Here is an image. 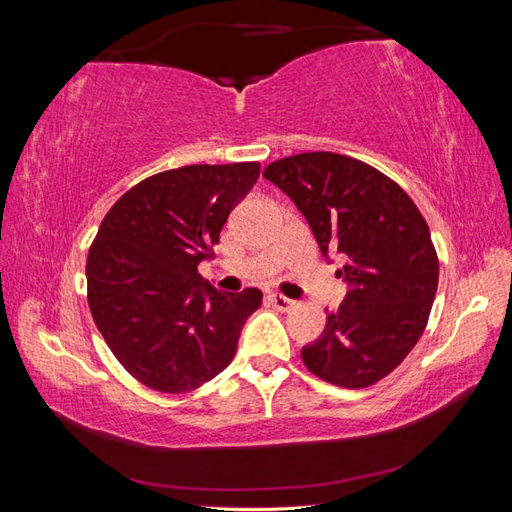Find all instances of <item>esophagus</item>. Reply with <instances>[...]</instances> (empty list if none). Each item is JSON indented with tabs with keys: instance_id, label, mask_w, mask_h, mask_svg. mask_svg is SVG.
Instances as JSON below:
<instances>
[{
	"instance_id": "1",
	"label": "esophagus",
	"mask_w": 512,
	"mask_h": 512,
	"mask_svg": "<svg viewBox=\"0 0 512 512\" xmlns=\"http://www.w3.org/2000/svg\"><path fill=\"white\" fill-rule=\"evenodd\" d=\"M271 305L275 307V309H280V312H290V309H294L297 307V303H294L292 299H288V297H284V294H271Z\"/></svg>"
}]
</instances>
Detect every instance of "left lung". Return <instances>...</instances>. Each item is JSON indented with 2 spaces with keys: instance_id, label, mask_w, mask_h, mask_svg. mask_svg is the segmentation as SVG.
Returning a JSON list of instances; mask_svg holds the SVG:
<instances>
[{
  "instance_id": "8db88e82",
  "label": "left lung",
  "mask_w": 512,
  "mask_h": 512,
  "mask_svg": "<svg viewBox=\"0 0 512 512\" xmlns=\"http://www.w3.org/2000/svg\"><path fill=\"white\" fill-rule=\"evenodd\" d=\"M312 228L322 256L342 254L348 286L305 367L344 389L389 376L427 327L438 290L431 232L399 185L361 160L331 151L299 153L265 168Z\"/></svg>"
}]
</instances>
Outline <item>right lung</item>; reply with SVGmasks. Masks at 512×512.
Segmentation results:
<instances>
[{
    "label": "right lung",
    "instance_id": "1",
    "mask_svg": "<svg viewBox=\"0 0 512 512\" xmlns=\"http://www.w3.org/2000/svg\"><path fill=\"white\" fill-rule=\"evenodd\" d=\"M258 175V162L164 170L102 220L87 258L89 309L117 361L149 389L188 393L218 376L260 307L258 288L222 292L198 273Z\"/></svg>",
    "mask_w": 512,
    "mask_h": 512
}]
</instances>
